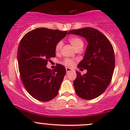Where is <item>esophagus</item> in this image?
I'll use <instances>...</instances> for the list:
<instances>
[{
  "label": "esophagus",
  "mask_w": 130,
  "mask_h": 130,
  "mask_svg": "<svg viewBox=\"0 0 130 130\" xmlns=\"http://www.w3.org/2000/svg\"><path fill=\"white\" fill-rule=\"evenodd\" d=\"M73 71V69H71V68H66L67 73H68V72H70V71Z\"/></svg>",
  "instance_id": "obj_1"
}]
</instances>
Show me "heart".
Returning a JSON list of instances; mask_svg holds the SVG:
<instances>
[{"instance_id":"heart-1","label":"heart","mask_w":130,"mask_h":130,"mask_svg":"<svg viewBox=\"0 0 130 130\" xmlns=\"http://www.w3.org/2000/svg\"><path fill=\"white\" fill-rule=\"evenodd\" d=\"M69 41L76 50H77L79 48H80V47L83 48V45H84V42H83V40L80 39V38H78V37H71L69 39ZM62 41H59V42L57 43L56 47H55V51H56V53H60L61 50H62ZM63 63L67 67H71L74 65V61L70 59H65L63 60Z\"/></svg>"}]
</instances>
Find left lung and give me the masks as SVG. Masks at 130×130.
Here are the masks:
<instances>
[{
	"mask_svg": "<svg viewBox=\"0 0 130 130\" xmlns=\"http://www.w3.org/2000/svg\"><path fill=\"white\" fill-rule=\"evenodd\" d=\"M68 34L83 37L88 45L83 60L77 65L86 69L77 76L73 85L76 93L84 100H92L101 95L111 83L115 68V56L112 45L105 35L92 27L71 30Z\"/></svg>",
	"mask_w": 130,
	"mask_h": 130,
	"instance_id": "8db88e82",
	"label": "left lung"
}]
</instances>
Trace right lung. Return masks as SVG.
<instances>
[{"mask_svg":"<svg viewBox=\"0 0 130 130\" xmlns=\"http://www.w3.org/2000/svg\"><path fill=\"white\" fill-rule=\"evenodd\" d=\"M67 34L37 28L27 33L19 43L17 58L21 79L28 93L37 100L48 101L57 95L66 70L60 64L53 70L46 65L56 57V44Z\"/></svg>","mask_w":130,"mask_h":130,"instance_id":"obj_1","label":"right lung"}]
</instances>
